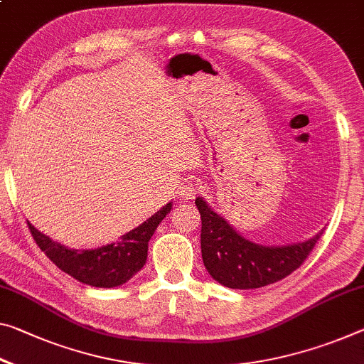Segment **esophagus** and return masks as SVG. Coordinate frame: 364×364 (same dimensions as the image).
Wrapping results in <instances>:
<instances>
[{
	"label": "esophagus",
	"instance_id": "esophagus-1",
	"mask_svg": "<svg viewBox=\"0 0 364 364\" xmlns=\"http://www.w3.org/2000/svg\"><path fill=\"white\" fill-rule=\"evenodd\" d=\"M178 193H180L183 199H193L194 196L198 194V186H196L194 183H186V184H183Z\"/></svg>",
	"mask_w": 364,
	"mask_h": 364
}]
</instances>
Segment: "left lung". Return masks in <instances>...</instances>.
Instances as JSON below:
<instances>
[{"mask_svg":"<svg viewBox=\"0 0 364 364\" xmlns=\"http://www.w3.org/2000/svg\"><path fill=\"white\" fill-rule=\"evenodd\" d=\"M200 213L203 261L213 280L233 290H251L275 284L301 265L324 230L301 243L264 246L246 240L205 199H196Z\"/></svg>","mask_w":364,"mask_h":364,"instance_id":"obj_1","label":"left lung"}]
</instances>
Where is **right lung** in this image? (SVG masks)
Listing matches in <instances>:
<instances>
[{
	"label": "right lung",
	"mask_w": 364,
	"mask_h": 364,
	"mask_svg": "<svg viewBox=\"0 0 364 364\" xmlns=\"http://www.w3.org/2000/svg\"><path fill=\"white\" fill-rule=\"evenodd\" d=\"M170 210L171 203L161 207L139 227L121 236L117 243L95 250H71L38 232L31 222L28 228L40 250L63 272L85 285L113 288L126 284L146 265L149 241Z\"/></svg>",
	"instance_id": "obj_1"
}]
</instances>
